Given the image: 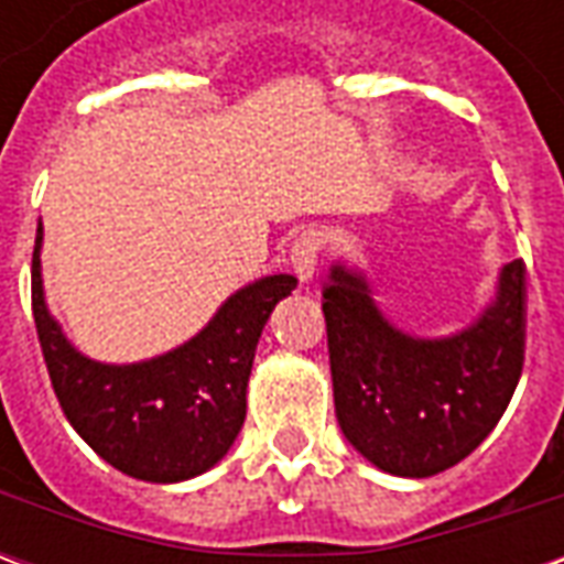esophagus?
Returning a JSON list of instances; mask_svg holds the SVG:
<instances>
[{
    "instance_id": "1",
    "label": "esophagus",
    "mask_w": 564,
    "mask_h": 564,
    "mask_svg": "<svg viewBox=\"0 0 564 564\" xmlns=\"http://www.w3.org/2000/svg\"><path fill=\"white\" fill-rule=\"evenodd\" d=\"M319 250H323V235L307 229L293 241V250H290V259H293V269L299 274V281L311 283L314 274H317Z\"/></svg>"
}]
</instances>
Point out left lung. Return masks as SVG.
Wrapping results in <instances>:
<instances>
[{
    "mask_svg": "<svg viewBox=\"0 0 564 564\" xmlns=\"http://www.w3.org/2000/svg\"><path fill=\"white\" fill-rule=\"evenodd\" d=\"M335 416L375 468L432 477L480 447L508 411L525 354V265L498 271L492 299L453 335L399 329L368 274L335 259L323 290Z\"/></svg>",
    "mask_w": 564,
    "mask_h": 564,
    "instance_id": "8db88e82",
    "label": "left lung"
}]
</instances>
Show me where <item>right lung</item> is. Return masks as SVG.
<instances>
[{"label": "right lung", "mask_w": 564, "mask_h": 564, "mask_svg": "<svg viewBox=\"0 0 564 564\" xmlns=\"http://www.w3.org/2000/svg\"><path fill=\"white\" fill-rule=\"evenodd\" d=\"M44 226L32 250V317L63 414L108 465L148 484L198 477L232 449L247 416V380L274 305L293 274L235 290L189 338L141 362H99L68 341L42 281Z\"/></svg>", "instance_id": "add662e5"}]
</instances>
